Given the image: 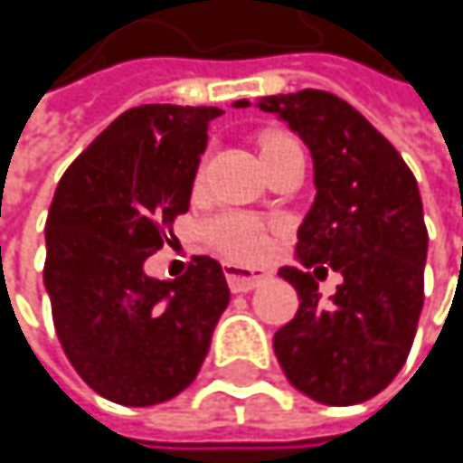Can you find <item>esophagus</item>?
I'll use <instances>...</instances> for the list:
<instances>
[{
    "mask_svg": "<svg viewBox=\"0 0 463 463\" xmlns=\"http://www.w3.org/2000/svg\"><path fill=\"white\" fill-rule=\"evenodd\" d=\"M225 279H228L231 292H251L254 287L268 281V273L257 268H243V265H225Z\"/></svg>",
    "mask_w": 463,
    "mask_h": 463,
    "instance_id": "esophagus-1",
    "label": "esophagus"
}]
</instances>
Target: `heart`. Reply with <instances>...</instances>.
Segmentation results:
<instances>
[{
	"mask_svg": "<svg viewBox=\"0 0 463 463\" xmlns=\"http://www.w3.org/2000/svg\"><path fill=\"white\" fill-rule=\"evenodd\" d=\"M289 146H298V141L287 134L268 131L260 137L262 160H268ZM201 235L217 254H222L225 260H232V262H254L268 249V225L249 214H217L203 222Z\"/></svg>",
	"mask_w": 463,
	"mask_h": 463,
	"instance_id": "heart-1",
	"label": "heart"
}]
</instances>
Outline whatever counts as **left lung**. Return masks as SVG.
Instances as JSON below:
<instances>
[{
  "label": "left lung",
  "mask_w": 463,
  "mask_h": 463,
  "mask_svg": "<svg viewBox=\"0 0 463 463\" xmlns=\"http://www.w3.org/2000/svg\"><path fill=\"white\" fill-rule=\"evenodd\" d=\"M257 107L287 120L314 157L317 201L298 231L300 262L318 272L329 261L344 276L322 304L313 273L279 270L300 308L273 337L276 359L306 397L359 405L402 370L423 308L429 232L416 176L364 115L326 90L265 96Z\"/></svg>",
  "instance_id": "left-lung-1"
}]
</instances>
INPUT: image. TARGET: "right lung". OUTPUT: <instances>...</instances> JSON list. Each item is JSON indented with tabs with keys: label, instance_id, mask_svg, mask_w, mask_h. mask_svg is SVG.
I'll return each instance as SVG.
<instances>
[{
	"label": "right lung",
	"instance_id": "1",
	"mask_svg": "<svg viewBox=\"0 0 463 463\" xmlns=\"http://www.w3.org/2000/svg\"><path fill=\"white\" fill-rule=\"evenodd\" d=\"M217 107L144 104L123 112L61 176L45 225L52 324L77 375L101 397L146 408L184 392L231 303L222 265L144 273L190 193Z\"/></svg>",
	"mask_w": 463,
	"mask_h": 463
}]
</instances>
